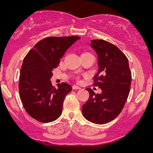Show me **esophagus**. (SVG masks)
I'll list each match as a JSON object with an SVG mask.
<instances>
[{"label": "esophagus", "mask_w": 153, "mask_h": 153, "mask_svg": "<svg viewBox=\"0 0 153 153\" xmlns=\"http://www.w3.org/2000/svg\"><path fill=\"white\" fill-rule=\"evenodd\" d=\"M81 88L79 87V86H78V85H72V89H80Z\"/></svg>", "instance_id": "34e87169"}]
</instances>
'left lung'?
<instances>
[{"label":"left lung","instance_id":"8db88e82","mask_svg":"<svg viewBox=\"0 0 153 153\" xmlns=\"http://www.w3.org/2000/svg\"><path fill=\"white\" fill-rule=\"evenodd\" d=\"M98 56L99 70L94 76L95 94L91 88L89 99L82 106L83 116L95 124H104L116 118L124 107L130 90L131 73L128 59L118 47L103 39L91 40Z\"/></svg>","mask_w":153,"mask_h":153}]
</instances>
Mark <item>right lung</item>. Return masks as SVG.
<instances>
[{
  "mask_svg": "<svg viewBox=\"0 0 153 153\" xmlns=\"http://www.w3.org/2000/svg\"><path fill=\"white\" fill-rule=\"evenodd\" d=\"M79 36L48 37L38 42L25 56L20 71L19 91L23 106L35 120L49 123L62 114L65 97L72 91L67 83L56 88L50 79L65 52Z\"/></svg>",
  "mask_w": 153,
  "mask_h": 153,
  "instance_id": "right-lung-1",
  "label": "right lung"
}]
</instances>
